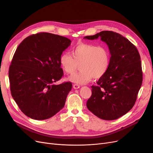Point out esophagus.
<instances>
[{
  "label": "esophagus",
  "mask_w": 153,
  "mask_h": 153,
  "mask_svg": "<svg viewBox=\"0 0 153 153\" xmlns=\"http://www.w3.org/2000/svg\"><path fill=\"white\" fill-rule=\"evenodd\" d=\"M73 87L75 89H79L80 86V85H78V84H73Z\"/></svg>",
  "instance_id": "34e87169"
}]
</instances>
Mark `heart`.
Returning <instances> with one entry per match:
<instances>
[{
	"label": "heart",
	"mask_w": 153,
	"mask_h": 153,
	"mask_svg": "<svg viewBox=\"0 0 153 153\" xmlns=\"http://www.w3.org/2000/svg\"><path fill=\"white\" fill-rule=\"evenodd\" d=\"M71 56L68 53L60 56V64L68 74H73L80 65V71L69 77V80L79 84L90 82L92 78L98 79L108 71L110 53L105 46L82 43L71 50Z\"/></svg>",
	"instance_id": "1"
}]
</instances>
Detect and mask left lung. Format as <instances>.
Wrapping results in <instances>:
<instances>
[{"mask_svg":"<svg viewBox=\"0 0 153 153\" xmlns=\"http://www.w3.org/2000/svg\"><path fill=\"white\" fill-rule=\"evenodd\" d=\"M108 45L111 55L108 71L92 85L87 107L96 116L111 121L123 116L135 103L142 84L140 56L128 39L113 31H101L85 39H98Z\"/></svg>","mask_w":153,"mask_h":153,"instance_id":"8db88e82","label":"left lung"}]
</instances>
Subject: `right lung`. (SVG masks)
I'll return each instance as SVG.
<instances>
[{"mask_svg":"<svg viewBox=\"0 0 153 153\" xmlns=\"http://www.w3.org/2000/svg\"><path fill=\"white\" fill-rule=\"evenodd\" d=\"M71 42L66 37L39 32L27 37L16 50L9 69L10 91L27 116L47 119L64 106L72 84L53 83L64 75L59 59Z\"/></svg>","mask_w":153,"mask_h":153,"instance_id":"obj_1","label":"right lung"}]
</instances>
